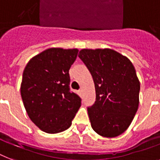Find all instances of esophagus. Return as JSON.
Returning a JSON list of instances; mask_svg holds the SVG:
<instances>
[{
	"label": "esophagus",
	"mask_w": 160,
	"mask_h": 160,
	"mask_svg": "<svg viewBox=\"0 0 160 160\" xmlns=\"http://www.w3.org/2000/svg\"><path fill=\"white\" fill-rule=\"evenodd\" d=\"M79 93H80V94H81V93H82V89H80V90H79Z\"/></svg>",
	"instance_id": "34e87169"
}]
</instances>
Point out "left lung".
Masks as SVG:
<instances>
[{
  "mask_svg": "<svg viewBox=\"0 0 160 160\" xmlns=\"http://www.w3.org/2000/svg\"><path fill=\"white\" fill-rule=\"evenodd\" d=\"M79 58L95 84V103L88 108L92 128L107 138L122 134L140 102V81L134 66L126 56L110 48L82 49Z\"/></svg>",
  "mask_w": 160,
  "mask_h": 160,
  "instance_id": "obj_1",
  "label": "left lung"
}]
</instances>
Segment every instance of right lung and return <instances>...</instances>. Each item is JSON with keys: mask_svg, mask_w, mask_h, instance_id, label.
Here are the masks:
<instances>
[{"mask_svg": "<svg viewBox=\"0 0 160 160\" xmlns=\"http://www.w3.org/2000/svg\"><path fill=\"white\" fill-rule=\"evenodd\" d=\"M78 52L46 49L31 58L23 72L20 93L28 118L49 134L68 129L81 106L80 97L69 88V70Z\"/></svg>", "mask_w": 160, "mask_h": 160, "instance_id": "add662e5", "label": "right lung"}]
</instances>
